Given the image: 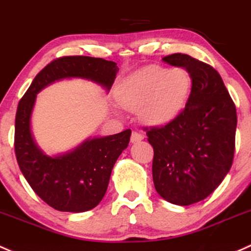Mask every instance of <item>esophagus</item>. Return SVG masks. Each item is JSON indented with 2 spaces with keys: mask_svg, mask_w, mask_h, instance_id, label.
I'll list each match as a JSON object with an SVG mask.
<instances>
[{
  "mask_svg": "<svg viewBox=\"0 0 251 251\" xmlns=\"http://www.w3.org/2000/svg\"><path fill=\"white\" fill-rule=\"evenodd\" d=\"M144 139V136L142 133H138L136 132V131H133L132 134H131V142L132 143H137V142H141Z\"/></svg>",
  "mask_w": 251,
  "mask_h": 251,
  "instance_id": "34e87169",
  "label": "esophagus"
}]
</instances>
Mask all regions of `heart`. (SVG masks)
<instances>
[{
	"label": "heart",
	"mask_w": 251,
	"mask_h": 251,
	"mask_svg": "<svg viewBox=\"0 0 251 251\" xmlns=\"http://www.w3.org/2000/svg\"><path fill=\"white\" fill-rule=\"evenodd\" d=\"M190 91L191 75L185 68L170 71L154 65L124 79L117 100L125 109H141V118L149 125L163 126L183 113Z\"/></svg>",
	"instance_id": "obj_1"
}]
</instances>
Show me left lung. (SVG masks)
<instances>
[{"instance_id": "1", "label": "left lung", "mask_w": 251, "mask_h": 251, "mask_svg": "<svg viewBox=\"0 0 251 251\" xmlns=\"http://www.w3.org/2000/svg\"><path fill=\"white\" fill-rule=\"evenodd\" d=\"M162 61L185 68L192 86L183 113L147 132L154 148L152 180L163 200L190 205L207 199L230 171L236 107L220 75L209 65L180 52Z\"/></svg>"}]
</instances>
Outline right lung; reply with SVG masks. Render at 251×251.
I'll list each match as a JSON object with an SVG mask.
<instances>
[{"mask_svg":"<svg viewBox=\"0 0 251 251\" xmlns=\"http://www.w3.org/2000/svg\"><path fill=\"white\" fill-rule=\"evenodd\" d=\"M118 71L117 63L100 57H60L36 75L18 104L14 141L18 165L33 191L54 209L83 213L102 201L114 163L128 146L131 130L89 137L75 149L48 155L36 143L31 130L37 94L63 79H84L109 92Z\"/></svg>","mask_w":251,"mask_h":251,"instance_id":"right-lung-1","label":"right lung"}]
</instances>
